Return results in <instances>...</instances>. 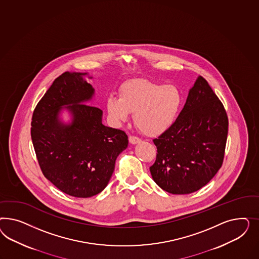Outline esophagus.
Segmentation results:
<instances>
[{
	"mask_svg": "<svg viewBox=\"0 0 259 259\" xmlns=\"http://www.w3.org/2000/svg\"><path fill=\"white\" fill-rule=\"evenodd\" d=\"M129 141H130V143H132V144H137V143H140L141 140L140 138H138V137L130 136V137H129Z\"/></svg>",
	"mask_w": 259,
	"mask_h": 259,
	"instance_id": "34e87169",
	"label": "esophagus"
}]
</instances>
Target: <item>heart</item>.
Segmentation results:
<instances>
[{
	"mask_svg": "<svg viewBox=\"0 0 259 259\" xmlns=\"http://www.w3.org/2000/svg\"><path fill=\"white\" fill-rule=\"evenodd\" d=\"M120 97L110 95L106 109L111 119L122 123L135 113L136 125L149 137L166 132L179 116L182 104L180 89L145 78L126 81L120 87Z\"/></svg>",
	"mask_w": 259,
	"mask_h": 259,
	"instance_id": "1",
	"label": "heart"
}]
</instances>
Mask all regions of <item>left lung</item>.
<instances>
[{
  "label": "left lung",
  "instance_id": "obj_1",
  "mask_svg": "<svg viewBox=\"0 0 259 259\" xmlns=\"http://www.w3.org/2000/svg\"><path fill=\"white\" fill-rule=\"evenodd\" d=\"M228 125L222 102L199 76L174 124L153 140L157 152L150 167L154 181L174 195L202 188L222 165Z\"/></svg>",
  "mask_w": 259,
  "mask_h": 259
}]
</instances>
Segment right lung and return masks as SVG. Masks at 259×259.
Listing matches in <instances>:
<instances>
[{
    "label": "right lung",
    "instance_id": "1",
    "mask_svg": "<svg viewBox=\"0 0 259 259\" xmlns=\"http://www.w3.org/2000/svg\"><path fill=\"white\" fill-rule=\"evenodd\" d=\"M84 75L64 72L56 78L33 112L31 139L47 180L69 196L85 198L107 186L128 137L103 125L102 110L84 103L94 95ZM63 107L72 115L69 125L58 118Z\"/></svg>",
    "mask_w": 259,
    "mask_h": 259
}]
</instances>
